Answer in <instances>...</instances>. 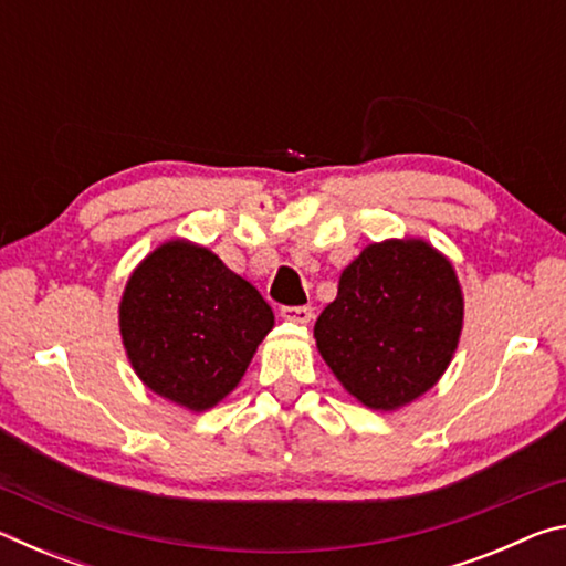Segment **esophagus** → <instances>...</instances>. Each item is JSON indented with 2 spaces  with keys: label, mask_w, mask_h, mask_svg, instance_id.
<instances>
[{
  "label": "esophagus",
  "mask_w": 566,
  "mask_h": 566,
  "mask_svg": "<svg viewBox=\"0 0 566 566\" xmlns=\"http://www.w3.org/2000/svg\"><path fill=\"white\" fill-rule=\"evenodd\" d=\"M282 319L294 324H310L312 319V306H282L280 310Z\"/></svg>",
  "instance_id": "34e87169"
}]
</instances>
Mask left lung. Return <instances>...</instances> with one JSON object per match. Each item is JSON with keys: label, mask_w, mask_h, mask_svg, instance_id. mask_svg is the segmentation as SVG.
Instances as JSON below:
<instances>
[{"label": "left lung", "mask_w": 566, "mask_h": 566, "mask_svg": "<svg viewBox=\"0 0 566 566\" xmlns=\"http://www.w3.org/2000/svg\"><path fill=\"white\" fill-rule=\"evenodd\" d=\"M464 296L452 262L424 239L369 244L339 276L314 339L364 407L391 411L432 389L454 357Z\"/></svg>", "instance_id": "obj_1"}]
</instances>
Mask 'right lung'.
I'll list each match as a JSON object with an SVG mask.
<instances>
[{"instance_id": "1", "label": "right lung", "mask_w": 566, "mask_h": 566, "mask_svg": "<svg viewBox=\"0 0 566 566\" xmlns=\"http://www.w3.org/2000/svg\"><path fill=\"white\" fill-rule=\"evenodd\" d=\"M274 327L272 306L207 247L171 239L132 272L119 332L137 377L191 411L219 405Z\"/></svg>"}]
</instances>
